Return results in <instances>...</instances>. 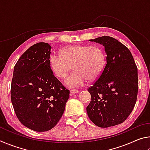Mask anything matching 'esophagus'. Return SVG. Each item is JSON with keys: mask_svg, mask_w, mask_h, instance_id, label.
<instances>
[{"mask_svg": "<svg viewBox=\"0 0 150 150\" xmlns=\"http://www.w3.org/2000/svg\"><path fill=\"white\" fill-rule=\"evenodd\" d=\"M79 92V91L78 90L74 89V88H72V89L70 91V94H71V95H74V94H75V93H78Z\"/></svg>", "mask_w": 150, "mask_h": 150, "instance_id": "34e87169", "label": "esophagus"}]
</instances>
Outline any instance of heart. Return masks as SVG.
<instances>
[{
	"instance_id": "obj_1",
	"label": "heart",
	"mask_w": 150,
	"mask_h": 150,
	"mask_svg": "<svg viewBox=\"0 0 150 150\" xmlns=\"http://www.w3.org/2000/svg\"><path fill=\"white\" fill-rule=\"evenodd\" d=\"M50 69L55 76L64 79L72 69L74 71L65 80L69 87H77L92 81L103 73L106 55L98 45H73L62 48L59 55L52 54L49 58Z\"/></svg>"
}]
</instances>
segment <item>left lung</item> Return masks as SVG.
<instances>
[{
  "instance_id": "obj_1",
  "label": "left lung",
  "mask_w": 150,
  "mask_h": 150,
  "mask_svg": "<svg viewBox=\"0 0 150 150\" xmlns=\"http://www.w3.org/2000/svg\"><path fill=\"white\" fill-rule=\"evenodd\" d=\"M90 41L103 45L106 63L98 79L87 89L91 95L88 116L101 128L118 125L126 120L136 105L138 68L128 48L114 38L102 36Z\"/></svg>"
}]
</instances>
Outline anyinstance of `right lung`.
<instances>
[{
	"mask_svg": "<svg viewBox=\"0 0 150 150\" xmlns=\"http://www.w3.org/2000/svg\"><path fill=\"white\" fill-rule=\"evenodd\" d=\"M51 50L45 42L28 48L15 65L11 83V101L17 118L36 132L48 131L56 125L69 98V91L50 69Z\"/></svg>",
	"mask_w": 150,
	"mask_h": 150,
	"instance_id": "add662e5",
	"label": "right lung"
}]
</instances>
